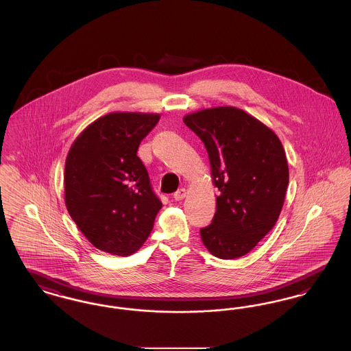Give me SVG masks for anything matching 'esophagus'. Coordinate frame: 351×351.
<instances>
[{"mask_svg": "<svg viewBox=\"0 0 351 351\" xmlns=\"http://www.w3.org/2000/svg\"><path fill=\"white\" fill-rule=\"evenodd\" d=\"M185 195H186L185 188H180V189H178V191L173 193V199L176 201L183 200L184 197H185Z\"/></svg>", "mask_w": 351, "mask_h": 351, "instance_id": "esophagus-1", "label": "esophagus"}]
</instances>
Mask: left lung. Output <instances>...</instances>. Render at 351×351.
<instances>
[{
	"instance_id": "1",
	"label": "left lung",
	"mask_w": 351,
	"mask_h": 351,
	"mask_svg": "<svg viewBox=\"0 0 351 351\" xmlns=\"http://www.w3.org/2000/svg\"><path fill=\"white\" fill-rule=\"evenodd\" d=\"M208 151L219 191L212 223L200 230L205 247L219 259L246 255L275 226L288 186L283 145L265 123L233 106L184 117Z\"/></svg>"
}]
</instances>
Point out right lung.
Wrapping results in <instances>:
<instances>
[{"label": "right lung", "mask_w": 351, "mask_h": 351, "mask_svg": "<svg viewBox=\"0 0 351 351\" xmlns=\"http://www.w3.org/2000/svg\"><path fill=\"white\" fill-rule=\"evenodd\" d=\"M160 116L116 112L71 146L64 169L68 213L99 250L132 255L149 238L162 202L136 151Z\"/></svg>", "instance_id": "right-lung-1"}]
</instances>
